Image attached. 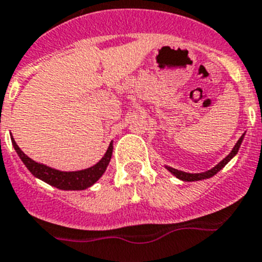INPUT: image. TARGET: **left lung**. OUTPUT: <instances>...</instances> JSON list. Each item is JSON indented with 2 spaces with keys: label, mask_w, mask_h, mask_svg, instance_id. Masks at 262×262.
I'll list each match as a JSON object with an SVG mask.
<instances>
[{
  "label": "left lung",
  "mask_w": 262,
  "mask_h": 262,
  "mask_svg": "<svg viewBox=\"0 0 262 262\" xmlns=\"http://www.w3.org/2000/svg\"><path fill=\"white\" fill-rule=\"evenodd\" d=\"M244 139V134L241 136V139L236 141V144H235V147L232 148L231 152L229 153V155L226 156V157L224 158V160L221 161V162H218L217 165H215L214 167H212L210 170H208V171H204V172H186V171H182V170H178V169H174V167H170V166H165L167 170H169L170 172H171L174 177H177L178 179H181V181H184V182H196V181H203V179H208V178H212L213 175L217 174L218 171H220L221 169H224L225 166H226L227 164H229L230 161L232 160V158L236 156L237 150H239V148H241V144L242 141H243Z\"/></svg>",
  "instance_id": "1"
}]
</instances>
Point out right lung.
Here are the masks:
<instances>
[{"label":"right lung","instance_id":"right-lung-1","mask_svg":"<svg viewBox=\"0 0 262 262\" xmlns=\"http://www.w3.org/2000/svg\"><path fill=\"white\" fill-rule=\"evenodd\" d=\"M11 143H13L14 149L16 150L20 160L23 161V164L26 165V167L30 170L33 177L41 179L42 182L56 187V188L64 189V191H81V189L93 186L98 179L101 178L102 174L106 170L113 153L112 141L104 157L93 166L84 170H78V171H61V170L53 169V167L47 166L44 164L36 162L32 158L28 157L27 155H25L21 152L20 148L18 147V144L15 143L14 138H11Z\"/></svg>","mask_w":262,"mask_h":262}]
</instances>
